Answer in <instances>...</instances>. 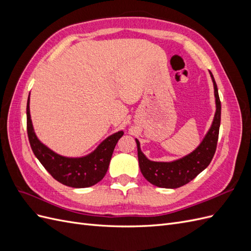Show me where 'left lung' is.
Instances as JSON below:
<instances>
[{"instance_id":"left-lung-1","label":"left lung","mask_w":251,"mask_h":251,"mask_svg":"<svg viewBox=\"0 0 251 251\" xmlns=\"http://www.w3.org/2000/svg\"><path fill=\"white\" fill-rule=\"evenodd\" d=\"M210 76L212 78V82H214L217 110L208 133L205 136L200 146L193 153L173 162L150 161L142 154L139 141L136 139L139 168L143 177L150 183L164 188H177L183 186L206 169L212 160V157H214L217 150L219 128L220 123H221V101H220L217 83L211 72Z\"/></svg>"}]
</instances>
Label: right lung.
<instances>
[{"instance_id":"obj_1","label":"right lung","mask_w":251,"mask_h":251,"mask_svg":"<svg viewBox=\"0 0 251 251\" xmlns=\"http://www.w3.org/2000/svg\"><path fill=\"white\" fill-rule=\"evenodd\" d=\"M27 133L33 154L45 169L60 183L70 187H89L100 182L108 171L113 151L116 143L123 137L120 131L111 135L101 142L93 153L82 158H67L59 156L44 146L34 134L27 101Z\"/></svg>"}]
</instances>
